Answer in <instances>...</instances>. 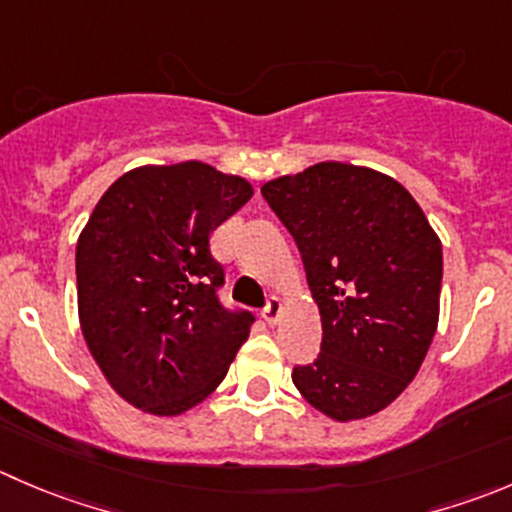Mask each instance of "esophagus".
Masks as SVG:
<instances>
[{
	"label": "esophagus",
	"mask_w": 512,
	"mask_h": 512,
	"mask_svg": "<svg viewBox=\"0 0 512 512\" xmlns=\"http://www.w3.org/2000/svg\"><path fill=\"white\" fill-rule=\"evenodd\" d=\"M280 315H282L280 297H270V300H267V305H265V310H262V317H265L270 325H275V322L280 320Z\"/></svg>",
	"instance_id": "1"
}]
</instances>
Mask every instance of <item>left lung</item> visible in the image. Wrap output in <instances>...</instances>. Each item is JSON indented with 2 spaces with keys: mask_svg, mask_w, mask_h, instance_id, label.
<instances>
[{
  "mask_svg": "<svg viewBox=\"0 0 512 512\" xmlns=\"http://www.w3.org/2000/svg\"><path fill=\"white\" fill-rule=\"evenodd\" d=\"M295 237L320 307L322 345L292 382L337 423L388 408L410 385L440 315L443 245L393 177L320 162L262 185Z\"/></svg>",
  "mask_w": 512,
  "mask_h": 512,
  "instance_id": "obj_1",
  "label": "left lung"
}]
</instances>
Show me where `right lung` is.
I'll use <instances>...</instances> for the list:
<instances>
[{"label":"right lung","instance_id":"add662e5","mask_svg":"<svg viewBox=\"0 0 512 512\" xmlns=\"http://www.w3.org/2000/svg\"><path fill=\"white\" fill-rule=\"evenodd\" d=\"M252 197L205 162L145 165L102 195L77 242L79 325L119 398L182 415L222 382L255 315L217 297L210 235Z\"/></svg>","mask_w":512,"mask_h":512}]
</instances>
